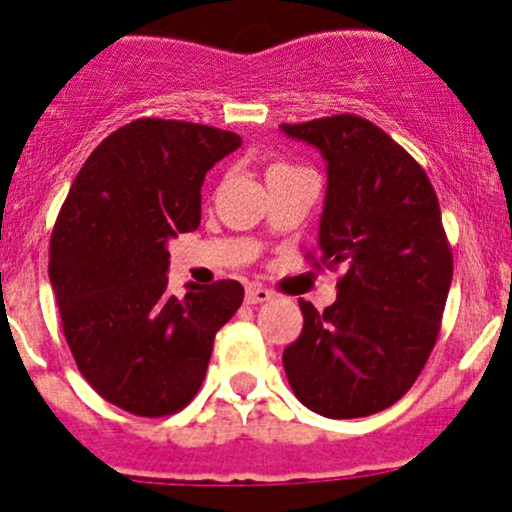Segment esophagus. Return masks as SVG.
<instances>
[{
    "instance_id": "esophagus-1",
    "label": "esophagus",
    "mask_w": 512,
    "mask_h": 512,
    "mask_svg": "<svg viewBox=\"0 0 512 512\" xmlns=\"http://www.w3.org/2000/svg\"><path fill=\"white\" fill-rule=\"evenodd\" d=\"M272 300V292L265 290L260 285H250L245 292V302L247 305H262V302H270Z\"/></svg>"
}]
</instances>
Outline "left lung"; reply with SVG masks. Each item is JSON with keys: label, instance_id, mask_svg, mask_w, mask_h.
<instances>
[{"label": "left lung", "instance_id": "left-lung-1", "mask_svg": "<svg viewBox=\"0 0 512 512\" xmlns=\"http://www.w3.org/2000/svg\"><path fill=\"white\" fill-rule=\"evenodd\" d=\"M327 162L317 262L342 267L322 312L300 300V337L282 365L292 393L325 418H365L398 403L440 332L453 252L423 167L390 135L357 117L282 124Z\"/></svg>", "mask_w": 512, "mask_h": 512}]
</instances>
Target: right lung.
Masks as SVG:
<instances>
[{
  "label": "right lung",
  "instance_id": "1",
  "mask_svg": "<svg viewBox=\"0 0 512 512\" xmlns=\"http://www.w3.org/2000/svg\"><path fill=\"white\" fill-rule=\"evenodd\" d=\"M240 135L177 119H135L104 137L74 177L49 242V282L84 380L142 418L185 408L217 330L245 287L220 280L167 290L177 232L200 227L202 182Z\"/></svg>",
  "mask_w": 512,
  "mask_h": 512
}]
</instances>
